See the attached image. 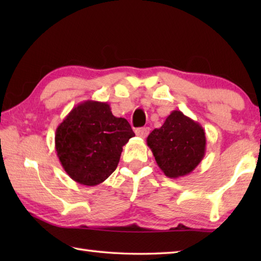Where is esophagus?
<instances>
[{
	"label": "esophagus",
	"mask_w": 261,
	"mask_h": 261,
	"mask_svg": "<svg viewBox=\"0 0 261 261\" xmlns=\"http://www.w3.org/2000/svg\"><path fill=\"white\" fill-rule=\"evenodd\" d=\"M136 135L140 137V138H146L147 135L149 134V127L148 126H144V127H138V129L135 130Z\"/></svg>",
	"instance_id": "34e87169"
}]
</instances>
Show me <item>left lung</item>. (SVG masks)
Wrapping results in <instances>:
<instances>
[{"instance_id":"8db88e82","label":"left lung","mask_w":261,"mask_h":261,"mask_svg":"<svg viewBox=\"0 0 261 261\" xmlns=\"http://www.w3.org/2000/svg\"><path fill=\"white\" fill-rule=\"evenodd\" d=\"M146 141L159 168L169 178L192 173L206 152L205 130L179 110L171 112L162 126L148 135Z\"/></svg>"}]
</instances>
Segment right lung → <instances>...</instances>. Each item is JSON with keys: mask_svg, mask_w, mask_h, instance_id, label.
I'll return each instance as SVG.
<instances>
[{"mask_svg": "<svg viewBox=\"0 0 261 261\" xmlns=\"http://www.w3.org/2000/svg\"><path fill=\"white\" fill-rule=\"evenodd\" d=\"M134 136L129 122L114 116L107 102L87 100L73 107L57 126L55 149L74 182L94 187L114 173L123 146Z\"/></svg>", "mask_w": 261, "mask_h": 261, "instance_id": "add662e5", "label": "right lung"}]
</instances>
